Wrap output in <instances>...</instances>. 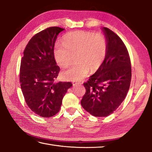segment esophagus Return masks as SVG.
Returning a JSON list of instances; mask_svg holds the SVG:
<instances>
[{"instance_id":"34e87169","label":"esophagus","mask_w":152,"mask_h":152,"mask_svg":"<svg viewBox=\"0 0 152 152\" xmlns=\"http://www.w3.org/2000/svg\"><path fill=\"white\" fill-rule=\"evenodd\" d=\"M83 84V81H77V82H73V86H76V85H81Z\"/></svg>"}]
</instances>
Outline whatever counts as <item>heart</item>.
Here are the masks:
<instances>
[{"label":"heart","mask_w":152,"mask_h":152,"mask_svg":"<svg viewBox=\"0 0 152 152\" xmlns=\"http://www.w3.org/2000/svg\"><path fill=\"white\" fill-rule=\"evenodd\" d=\"M107 43L102 34L86 31H74L63 36V44L54 48V58L58 65L66 68L73 63L74 56L77 62L68 70L62 72L66 80H79L89 70L96 71L102 65L107 56Z\"/></svg>","instance_id":"b5f03b06"}]
</instances>
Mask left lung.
Wrapping results in <instances>:
<instances>
[{"label": "left lung", "mask_w": 152, "mask_h": 152, "mask_svg": "<svg viewBox=\"0 0 152 152\" xmlns=\"http://www.w3.org/2000/svg\"><path fill=\"white\" fill-rule=\"evenodd\" d=\"M107 53L98 70L84 83L81 105L95 117H107L118 108L127 95L131 80V63L122 39L104 27Z\"/></svg>", "instance_id": "1"}]
</instances>
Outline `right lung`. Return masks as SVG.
Here are the masks:
<instances>
[{"label": "right lung", "instance_id": "right-lung-1", "mask_svg": "<svg viewBox=\"0 0 152 152\" xmlns=\"http://www.w3.org/2000/svg\"><path fill=\"white\" fill-rule=\"evenodd\" d=\"M64 30L52 26L35 34L21 60L20 82L26 103L42 117H53L59 111L64 96L72 86L70 82H54L60 71L54 59V44Z\"/></svg>", "mask_w": 152, "mask_h": 152}]
</instances>
